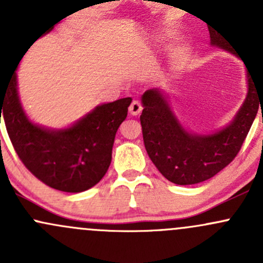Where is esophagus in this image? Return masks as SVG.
Here are the masks:
<instances>
[{
  "label": "esophagus",
  "instance_id": "esophagus-1",
  "mask_svg": "<svg viewBox=\"0 0 263 263\" xmlns=\"http://www.w3.org/2000/svg\"><path fill=\"white\" fill-rule=\"evenodd\" d=\"M128 109H129V113H131L132 116H139L142 110L141 103L137 102V100H134V102L131 103V105H129Z\"/></svg>",
  "mask_w": 263,
  "mask_h": 263
}]
</instances>
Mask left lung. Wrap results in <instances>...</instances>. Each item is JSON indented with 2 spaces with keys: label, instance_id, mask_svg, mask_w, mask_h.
<instances>
[{
  "label": "left lung",
  "instance_id": "left-lung-1",
  "mask_svg": "<svg viewBox=\"0 0 263 263\" xmlns=\"http://www.w3.org/2000/svg\"><path fill=\"white\" fill-rule=\"evenodd\" d=\"M209 31L213 46L234 54L235 49L216 29L211 28ZM247 79L248 92L234 119L210 135L188 132L172 110L168 95L163 90L150 89L142 94L144 110L140 121L145 148L148 158L168 181L181 185L208 181L234 160L258 107L263 104V91L257 90L256 79L249 71Z\"/></svg>",
  "mask_w": 263,
  "mask_h": 263
}]
</instances>
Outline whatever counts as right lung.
Returning a JSON list of instances; mask_svg holds the SVG:
<instances>
[{"instance_id": "right-lung-1", "label": "right lung", "mask_w": 263, "mask_h": 263, "mask_svg": "<svg viewBox=\"0 0 263 263\" xmlns=\"http://www.w3.org/2000/svg\"><path fill=\"white\" fill-rule=\"evenodd\" d=\"M131 102V98H123L98 105L67 128H46L33 123L24 112L15 72L0 91V123L2 115L12 146L33 176L54 190L78 193L91 188L107 173L117 129Z\"/></svg>"}]
</instances>
